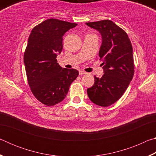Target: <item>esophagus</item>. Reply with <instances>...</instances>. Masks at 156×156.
I'll use <instances>...</instances> for the list:
<instances>
[{"instance_id": "34e87169", "label": "esophagus", "mask_w": 156, "mask_h": 156, "mask_svg": "<svg viewBox=\"0 0 156 156\" xmlns=\"http://www.w3.org/2000/svg\"><path fill=\"white\" fill-rule=\"evenodd\" d=\"M86 72H84L83 70H80L79 71V75H80V76H82V75H84V74H86Z\"/></svg>"}]
</instances>
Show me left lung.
<instances>
[{
	"label": "left lung",
	"mask_w": 156,
	"mask_h": 156,
	"mask_svg": "<svg viewBox=\"0 0 156 156\" xmlns=\"http://www.w3.org/2000/svg\"><path fill=\"white\" fill-rule=\"evenodd\" d=\"M86 24L102 36L99 56L103 61L104 69L102 78L94 76V84L87 89V95L94 104L108 107L122 97L133 78V48L127 34L113 21L103 20Z\"/></svg>",
	"instance_id": "left-lung-1"
}]
</instances>
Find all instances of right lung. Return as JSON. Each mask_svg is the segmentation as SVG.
Here are the masks:
<instances>
[{
	"instance_id": "obj_1",
	"label": "right lung",
	"mask_w": 156,
	"mask_h": 156,
	"mask_svg": "<svg viewBox=\"0 0 156 156\" xmlns=\"http://www.w3.org/2000/svg\"><path fill=\"white\" fill-rule=\"evenodd\" d=\"M76 23L50 18L34 27L29 36L24 62L29 86L36 98L47 106L59 103L78 76L75 69L57 62L62 50V36Z\"/></svg>"
}]
</instances>
